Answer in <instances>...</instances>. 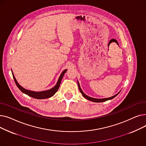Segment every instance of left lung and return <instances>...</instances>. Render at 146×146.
Segmentation results:
<instances>
[{
  "instance_id": "8db88e82",
  "label": "left lung",
  "mask_w": 146,
  "mask_h": 146,
  "mask_svg": "<svg viewBox=\"0 0 146 146\" xmlns=\"http://www.w3.org/2000/svg\"><path fill=\"white\" fill-rule=\"evenodd\" d=\"M78 86H79V90H80V92H81L82 95H83V96L84 98H85L86 99H88V100H89V101H90L94 102H104V101H108V100H110V99H113V98L115 97V96H116L117 95H118V94L119 93H119H118L117 94L115 95L114 96H112V97H110V98H104V99H96V98H93L89 97V96H87L86 95H85V94H84V93L83 92V91L82 90L81 88H80V85H79V82H78Z\"/></svg>"
}]
</instances>
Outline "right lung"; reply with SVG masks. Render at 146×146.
Masks as SVG:
<instances>
[{"label": "right lung", "mask_w": 146, "mask_h": 146, "mask_svg": "<svg viewBox=\"0 0 146 146\" xmlns=\"http://www.w3.org/2000/svg\"><path fill=\"white\" fill-rule=\"evenodd\" d=\"M67 71V69L65 70H64L62 73L61 74L60 78L58 80V82L57 83V84L56 85V86L52 88V89H50V90H45V91H42V92H34V91H31V90H27L25 89H24V88H22L21 86H20L19 85V83H18V82L17 81L16 79H15V76L13 74V72L12 71V75H13V79L15 80V83H16V85L17 86V87L19 89V90L22 92L23 93H24L25 94H27V95L32 97V98H36V99H45V98H49L51 96H52L54 95L56 92L58 90L59 87H60V83L61 82V80H62L63 78V76L64 74V73L66 72Z\"/></svg>", "instance_id": "1"}]
</instances>
